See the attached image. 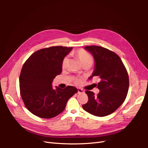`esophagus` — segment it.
<instances>
[{"instance_id":"esophagus-1","label":"esophagus","mask_w":148,"mask_h":148,"mask_svg":"<svg viewBox=\"0 0 148 148\" xmlns=\"http://www.w3.org/2000/svg\"><path fill=\"white\" fill-rule=\"evenodd\" d=\"M77 91H78V94H82V93H84V90H83L82 89L79 88H77Z\"/></svg>"}]
</instances>
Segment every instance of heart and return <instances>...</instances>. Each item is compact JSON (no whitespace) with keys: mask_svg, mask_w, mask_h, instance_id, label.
<instances>
[{"mask_svg":"<svg viewBox=\"0 0 148 148\" xmlns=\"http://www.w3.org/2000/svg\"><path fill=\"white\" fill-rule=\"evenodd\" d=\"M75 56L77 57L79 62H81L82 65L85 64H92L93 62V58L86 51H84L83 49H79V50L77 51L75 53ZM69 59L68 57H65L63 61H62V67L65 68L67 64H68ZM74 82L76 84H79L80 83V79L78 78H75Z\"/></svg>","mask_w":148,"mask_h":148,"instance_id":"obj_1","label":"heart"}]
</instances>
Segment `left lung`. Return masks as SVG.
<instances>
[{"label":"left lung","instance_id":"8db88e82","mask_svg":"<svg viewBox=\"0 0 148 148\" xmlns=\"http://www.w3.org/2000/svg\"><path fill=\"white\" fill-rule=\"evenodd\" d=\"M85 49L92 55L95 61V70L89 79L96 77L100 79L97 96L86 91L88 101L82 106L88 113L97 117H104L113 113L125 101L129 88L127 71L119 56L106 48L86 46Z\"/></svg>","mask_w":148,"mask_h":148}]
</instances>
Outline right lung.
Returning <instances> with one entry per match:
<instances>
[{"label": "right lung", "mask_w": 148, "mask_h": 148, "mask_svg": "<svg viewBox=\"0 0 148 148\" xmlns=\"http://www.w3.org/2000/svg\"><path fill=\"white\" fill-rule=\"evenodd\" d=\"M72 47L53 46L34 52L25 62L20 75V89L26 108L33 114L51 119L63 112L70 98L77 92L71 86L52 88L62 70V61Z\"/></svg>", "instance_id": "obj_1"}]
</instances>
